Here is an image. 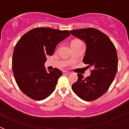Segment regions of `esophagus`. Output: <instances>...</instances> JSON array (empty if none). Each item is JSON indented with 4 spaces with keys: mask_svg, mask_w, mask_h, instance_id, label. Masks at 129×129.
<instances>
[{
    "mask_svg": "<svg viewBox=\"0 0 129 129\" xmlns=\"http://www.w3.org/2000/svg\"><path fill=\"white\" fill-rule=\"evenodd\" d=\"M70 74V72H67V71H63V74L64 75H68Z\"/></svg>",
    "mask_w": 129,
    "mask_h": 129,
    "instance_id": "34e87169",
    "label": "esophagus"
}]
</instances>
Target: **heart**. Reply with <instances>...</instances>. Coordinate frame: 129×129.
Segmentation results:
<instances>
[{"instance_id":"obj_1","label":"heart","mask_w":129,"mask_h":129,"mask_svg":"<svg viewBox=\"0 0 129 129\" xmlns=\"http://www.w3.org/2000/svg\"><path fill=\"white\" fill-rule=\"evenodd\" d=\"M76 42H81V41H79V40H74V41H73L72 43H76Z\"/></svg>"}]
</instances>
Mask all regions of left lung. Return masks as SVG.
<instances>
[{
  "label": "left lung",
  "mask_w": 129,
  "mask_h": 129,
  "mask_svg": "<svg viewBox=\"0 0 129 129\" xmlns=\"http://www.w3.org/2000/svg\"><path fill=\"white\" fill-rule=\"evenodd\" d=\"M70 33L86 43L83 61L88 68H93L90 76L84 78L78 74L72 88L82 100H96L108 90L116 76L118 57L115 46L106 34L94 28L72 30Z\"/></svg>",
  "instance_id": "8db88e82"
}]
</instances>
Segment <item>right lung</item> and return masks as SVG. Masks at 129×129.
I'll return each mask as SVG.
<instances>
[{
	"label": "right lung",
	"instance_id": "obj_1",
	"mask_svg": "<svg viewBox=\"0 0 129 129\" xmlns=\"http://www.w3.org/2000/svg\"><path fill=\"white\" fill-rule=\"evenodd\" d=\"M70 35L68 30L37 27L22 36L14 49L12 68L17 85L31 99L42 100L54 91L62 72H47L44 63L57 45Z\"/></svg>",
	"mask_w": 129,
	"mask_h": 129
}]
</instances>
